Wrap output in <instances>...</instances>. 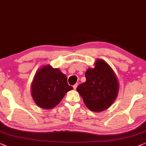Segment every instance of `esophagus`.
Returning a JSON list of instances; mask_svg holds the SVG:
<instances>
[{
  "instance_id": "esophagus-1",
  "label": "esophagus",
  "mask_w": 146,
  "mask_h": 146,
  "mask_svg": "<svg viewBox=\"0 0 146 146\" xmlns=\"http://www.w3.org/2000/svg\"><path fill=\"white\" fill-rule=\"evenodd\" d=\"M77 86H78V84H76L73 86V88L74 89V90H76V88H77Z\"/></svg>"
}]
</instances>
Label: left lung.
Returning <instances> with one entry per match:
<instances>
[{"mask_svg":"<svg viewBox=\"0 0 146 146\" xmlns=\"http://www.w3.org/2000/svg\"><path fill=\"white\" fill-rule=\"evenodd\" d=\"M85 75L86 81L76 90L86 107L94 112L108 109L117 98L119 89L113 69L103 60L98 59L94 68H88Z\"/></svg>","mask_w":146,"mask_h":146,"instance_id":"obj_1","label":"left lung"}]
</instances>
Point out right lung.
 Returning a JSON list of instances; mask_svg holds the SVG:
<instances>
[{
	"mask_svg": "<svg viewBox=\"0 0 146 146\" xmlns=\"http://www.w3.org/2000/svg\"><path fill=\"white\" fill-rule=\"evenodd\" d=\"M73 89L66 76L58 68L45 65L38 70L31 84V96L39 107L50 109L56 106L68 91Z\"/></svg>",
	"mask_w": 146,
	"mask_h": 146,
	"instance_id": "add662e5",
	"label": "right lung"
}]
</instances>
